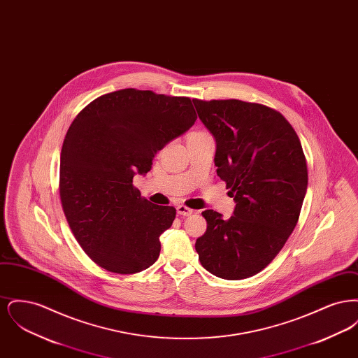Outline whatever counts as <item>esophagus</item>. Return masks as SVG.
I'll return each instance as SVG.
<instances>
[{"mask_svg": "<svg viewBox=\"0 0 358 358\" xmlns=\"http://www.w3.org/2000/svg\"><path fill=\"white\" fill-rule=\"evenodd\" d=\"M177 213L180 216H189V215L193 213V209L187 208V205H177Z\"/></svg>", "mask_w": 358, "mask_h": 358, "instance_id": "34e87169", "label": "esophagus"}]
</instances>
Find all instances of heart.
I'll return each instance as SVG.
<instances>
[{"label":"heart","mask_w":358,"mask_h":358,"mask_svg":"<svg viewBox=\"0 0 358 358\" xmlns=\"http://www.w3.org/2000/svg\"><path fill=\"white\" fill-rule=\"evenodd\" d=\"M206 134H208L206 131H193V133L189 134V136H206Z\"/></svg>","instance_id":"b5f03b06"}]
</instances>
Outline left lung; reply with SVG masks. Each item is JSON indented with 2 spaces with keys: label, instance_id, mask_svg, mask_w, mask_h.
<instances>
[{
  "label": "left lung",
  "instance_id": "1",
  "mask_svg": "<svg viewBox=\"0 0 358 358\" xmlns=\"http://www.w3.org/2000/svg\"><path fill=\"white\" fill-rule=\"evenodd\" d=\"M193 103L216 139V171L236 203L228 220L203 212L208 225L196 251L215 276L245 279L273 262L298 222L306 157L289 120L271 107L238 99Z\"/></svg>",
  "mask_w": 358,
  "mask_h": 358
}]
</instances>
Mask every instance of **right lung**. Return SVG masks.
<instances>
[{
    "label": "right lung",
    "mask_w": 358,
    "mask_h": 358,
    "mask_svg": "<svg viewBox=\"0 0 358 358\" xmlns=\"http://www.w3.org/2000/svg\"><path fill=\"white\" fill-rule=\"evenodd\" d=\"M197 120L190 98L124 88L87 104L60 154L59 192L69 228L92 262L136 273L158 259L176 208L155 205L133 185L154 154Z\"/></svg>",
    "instance_id": "obj_1"
}]
</instances>
